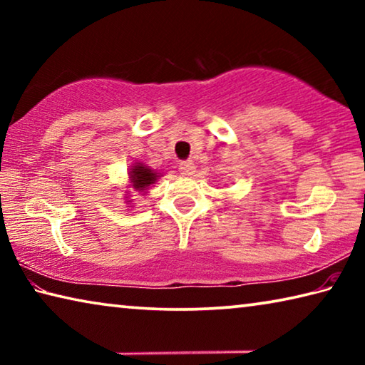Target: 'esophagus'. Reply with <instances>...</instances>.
I'll list each match as a JSON object with an SVG mask.
<instances>
[{"mask_svg": "<svg viewBox=\"0 0 365 365\" xmlns=\"http://www.w3.org/2000/svg\"><path fill=\"white\" fill-rule=\"evenodd\" d=\"M178 170H180L182 175H193L195 164L191 163V160H182V163L178 164Z\"/></svg>", "mask_w": 365, "mask_h": 365, "instance_id": "1", "label": "esophagus"}]
</instances>
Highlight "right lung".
I'll list each match as a JSON object with an SVG mask.
<instances>
[{
    "mask_svg": "<svg viewBox=\"0 0 365 365\" xmlns=\"http://www.w3.org/2000/svg\"><path fill=\"white\" fill-rule=\"evenodd\" d=\"M158 177H159V175L154 174V172H153L151 169H148L146 165H143V164L133 165L132 170H130V180H132V185H133V188H137L138 191L146 190L148 187H150L151 183L156 182Z\"/></svg>",
    "mask_w": 365,
    "mask_h": 365,
    "instance_id": "obj_1",
    "label": "right lung"
}]
</instances>
